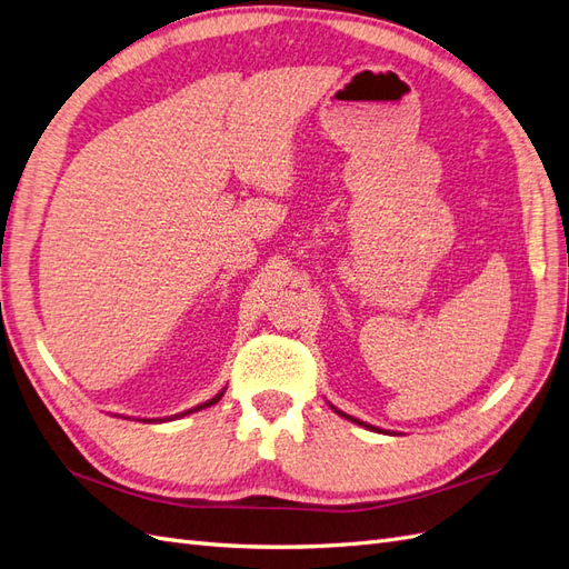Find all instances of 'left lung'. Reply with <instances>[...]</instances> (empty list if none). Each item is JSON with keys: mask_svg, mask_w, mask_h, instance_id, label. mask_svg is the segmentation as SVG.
Listing matches in <instances>:
<instances>
[{"mask_svg": "<svg viewBox=\"0 0 569 569\" xmlns=\"http://www.w3.org/2000/svg\"><path fill=\"white\" fill-rule=\"evenodd\" d=\"M335 409V407H332ZM337 413H340V417H345V419H349V421H355V423H359V426H363V428H371L373 431V426L371 423H363V421H359V419H355V417H349V413H345V411H340V409H335Z\"/></svg>", "mask_w": 569, "mask_h": 569, "instance_id": "obj_1", "label": "left lung"}]
</instances>
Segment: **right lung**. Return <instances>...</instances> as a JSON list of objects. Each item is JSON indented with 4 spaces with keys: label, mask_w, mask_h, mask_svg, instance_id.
Wrapping results in <instances>:
<instances>
[{
    "label": "right lung",
    "mask_w": 569,
    "mask_h": 569,
    "mask_svg": "<svg viewBox=\"0 0 569 569\" xmlns=\"http://www.w3.org/2000/svg\"><path fill=\"white\" fill-rule=\"evenodd\" d=\"M222 395H224V390L222 392H218V395H214L212 399H208V402H203V405H198V407H193V409H189V411H183L181 413V417H187V413H191V411H201V409H206V407H210V405H214V402H220V399H222ZM148 421V419H146Z\"/></svg>",
    "instance_id": "1"
}]
</instances>
